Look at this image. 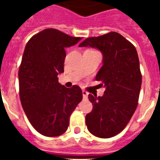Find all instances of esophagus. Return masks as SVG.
<instances>
[{"mask_svg":"<svg viewBox=\"0 0 160 160\" xmlns=\"http://www.w3.org/2000/svg\"><path fill=\"white\" fill-rule=\"evenodd\" d=\"M82 95H83V98H84V99H87L89 93H88L87 91H85V90H82Z\"/></svg>","mask_w":160,"mask_h":160,"instance_id":"obj_1","label":"esophagus"}]
</instances>
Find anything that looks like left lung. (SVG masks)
<instances>
[{
    "instance_id": "obj_1",
    "label": "left lung",
    "mask_w": 160,
    "mask_h": 160,
    "mask_svg": "<svg viewBox=\"0 0 160 160\" xmlns=\"http://www.w3.org/2000/svg\"><path fill=\"white\" fill-rule=\"evenodd\" d=\"M80 47L101 51L103 65L95 76L105 88L103 96L89 95L92 111L86 114L88 130L107 139L125 128L138 105L142 84L138 53L133 44L117 32L85 39Z\"/></svg>"
}]
</instances>
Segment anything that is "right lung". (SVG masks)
I'll return each instance as SVG.
<instances>
[{"mask_svg":"<svg viewBox=\"0 0 160 160\" xmlns=\"http://www.w3.org/2000/svg\"><path fill=\"white\" fill-rule=\"evenodd\" d=\"M80 40L49 28L26 44L18 73L20 99L30 123L42 135L64 134L70 114L82 100L78 85L66 88L58 81V75L64 72L65 48Z\"/></svg>","mask_w":160,"mask_h":160,"instance_id":"1","label":"right lung"}]
</instances>
